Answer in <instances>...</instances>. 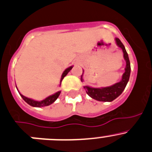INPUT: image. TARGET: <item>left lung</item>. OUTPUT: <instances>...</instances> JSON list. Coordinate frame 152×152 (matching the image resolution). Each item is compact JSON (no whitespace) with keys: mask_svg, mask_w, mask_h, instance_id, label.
Returning a JSON list of instances; mask_svg holds the SVG:
<instances>
[{"mask_svg":"<svg viewBox=\"0 0 152 152\" xmlns=\"http://www.w3.org/2000/svg\"><path fill=\"white\" fill-rule=\"evenodd\" d=\"M116 42L117 45L123 50V54H124V58L126 61V71L123 75V79L120 82H117L115 85H112L110 87H106V88H90L88 86H85L84 88L86 89V92L91 98L97 100V101L101 102H111L113 99L119 96L120 94L123 93L124 89L126 88V85L129 80L131 73V65L130 61H129V56L126 50L124 45L122 43L121 41L119 39L116 38ZM82 81V79H81Z\"/></svg>","mask_w":152,"mask_h":152,"instance_id":"obj_1","label":"left lung"}]
</instances>
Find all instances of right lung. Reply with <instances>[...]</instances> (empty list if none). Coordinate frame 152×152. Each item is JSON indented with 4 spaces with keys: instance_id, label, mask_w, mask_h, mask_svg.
Segmentation results:
<instances>
[{
    "instance_id": "add662e5",
    "label": "right lung",
    "mask_w": 152,
    "mask_h": 152,
    "mask_svg": "<svg viewBox=\"0 0 152 152\" xmlns=\"http://www.w3.org/2000/svg\"><path fill=\"white\" fill-rule=\"evenodd\" d=\"M72 67H73L71 66V67H68V68H67L65 70H64V73H62V76H61V81H62V79L64 78V76H65L66 75L69 73V72H70V70H71ZM60 93H61V91H58V92L56 93V94H53V95L47 97L45 99L42 100V101H35V100L31 99L24 96H23L22 94H20V95L21 96V97L23 98V99L24 100V101L26 102L27 104H29V105L33 106V107H43V106H48V105H50V104H52V103H53L57 99V98L58 97V96L60 95Z\"/></svg>"
}]
</instances>
